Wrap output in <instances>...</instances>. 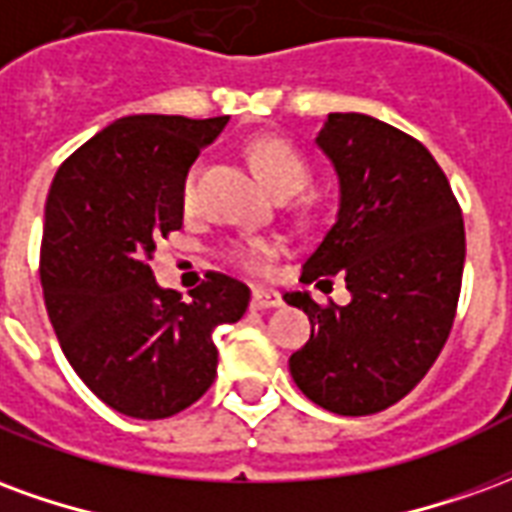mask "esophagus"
<instances>
[{"label":"esophagus","mask_w":512,"mask_h":512,"mask_svg":"<svg viewBox=\"0 0 512 512\" xmlns=\"http://www.w3.org/2000/svg\"><path fill=\"white\" fill-rule=\"evenodd\" d=\"M282 299H279L277 290H266V288H255L252 290V307L255 310H271V307H279Z\"/></svg>","instance_id":"34e87169"}]
</instances>
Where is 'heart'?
<instances>
[{"instance_id":"1","label":"heart","mask_w":512,"mask_h":512,"mask_svg":"<svg viewBox=\"0 0 512 512\" xmlns=\"http://www.w3.org/2000/svg\"><path fill=\"white\" fill-rule=\"evenodd\" d=\"M246 156L252 161V167L257 169V175L263 178L268 189L279 194V197H290L299 189L307 186L310 180V164L304 161L296 147L279 139V136H257L246 145ZM200 164H191L183 175L180 183V202L191 208L194 197H197V180H200ZM282 252V244L277 238L268 235H252V238H238L230 244L227 255L233 263H238L246 271H263L271 257H277Z\"/></svg>"}]
</instances>
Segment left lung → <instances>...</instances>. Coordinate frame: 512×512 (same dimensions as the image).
<instances>
[{"instance_id": "obj_1", "label": "left lung", "mask_w": 512, "mask_h": 512, "mask_svg": "<svg viewBox=\"0 0 512 512\" xmlns=\"http://www.w3.org/2000/svg\"><path fill=\"white\" fill-rule=\"evenodd\" d=\"M315 142L337 169L340 211L301 282L343 274L351 304L285 293L312 323L307 345L290 356V376L326 411L365 417L406 397L450 337L463 216L436 158L400 128L332 112Z\"/></svg>"}]
</instances>
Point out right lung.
<instances>
[{
	"mask_svg": "<svg viewBox=\"0 0 512 512\" xmlns=\"http://www.w3.org/2000/svg\"><path fill=\"white\" fill-rule=\"evenodd\" d=\"M227 117L131 115L84 142L51 180L40 285L65 359L120 414L164 419L216 378L213 329L241 321L249 288L211 271L183 301L150 271L183 227L180 183Z\"/></svg>",
	"mask_w": 512,
	"mask_h": 512,
	"instance_id": "obj_1",
	"label": "right lung"
}]
</instances>
